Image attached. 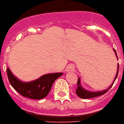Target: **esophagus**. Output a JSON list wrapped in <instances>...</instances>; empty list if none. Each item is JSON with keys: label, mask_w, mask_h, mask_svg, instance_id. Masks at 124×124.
<instances>
[{"label": "esophagus", "mask_w": 124, "mask_h": 124, "mask_svg": "<svg viewBox=\"0 0 124 124\" xmlns=\"http://www.w3.org/2000/svg\"><path fill=\"white\" fill-rule=\"evenodd\" d=\"M74 69H75V66L72 65H68V66L67 67L66 71L67 72L72 71H73Z\"/></svg>", "instance_id": "esophagus-1"}]
</instances>
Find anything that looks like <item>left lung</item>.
<instances>
[{
  "label": "left lung",
  "mask_w": 124,
  "mask_h": 124,
  "mask_svg": "<svg viewBox=\"0 0 124 124\" xmlns=\"http://www.w3.org/2000/svg\"><path fill=\"white\" fill-rule=\"evenodd\" d=\"M114 51H115V53L116 55V57L117 58V53L116 50L114 49ZM118 71H119V65L117 66V73L116 77H115V79H114V81L113 83L111 84V85L109 86V87L107 89H105V90H103V91H100V92H90V91H87L85 89L82 87V86L81 85L80 82V78H78V87L76 89V93L78 95V96L81 98H83V99H89V98H93V97H97V96H100L101 95H103L104 93H106V92L108 91L109 89L111 88V86L113 85V84L115 82V81L117 77V75H118Z\"/></svg>",
  "instance_id": "1"
}]
</instances>
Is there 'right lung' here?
I'll list each match as a JSON object with an SVG mask.
<instances>
[{
	"label": "right lung",
	"instance_id": "obj_1",
	"mask_svg": "<svg viewBox=\"0 0 124 124\" xmlns=\"http://www.w3.org/2000/svg\"><path fill=\"white\" fill-rule=\"evenodd\" d=\"M7 72L8 81L13 88L23 96L33 100H41L46 97L54 81L63 75V73L44 75L36 80L26 83L15 77L8 68Z\"/></svg>",
	"mask_w": 124,
	"mask_h": 124
}]
</instances>
